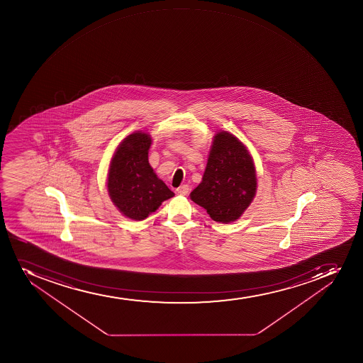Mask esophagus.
I'll return each mask as SVG.
<instances>
[{
  "label": "esophagus",
  "instance_id": "34e87169",
  "mask_svg": "<svg viewBox=\"0 0 363 363\" xmlns=\"http://www.w3.org/2000/svg\"><path fill=\"white\" fill-rule=\"evenodd\" d=\"M176 191H177V194L179 195H187L188 193H189V187H188L187 184H182L181 187L176 189Z\"/></svg>",
  "mask_w": 363,
  "mask_h": 363
}]
</instances>
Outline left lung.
Wrapping results in <instances>:
<instances>
[{"label":"left lung","instance_id":"8db88e82","mask_svg":"<svg viewBox=\"0 0 363 363\" xmlns=\"http://www.w3.org/2000/svg\"><path fill=\"white\" fill-rule=\"evenodd\" d=\"M255 165L247 149L230 133H216L201 184L191 193L216 223L240 218L255 198Z\"/></svg>","mask_w":363,"mask_h":363}]
</instances>
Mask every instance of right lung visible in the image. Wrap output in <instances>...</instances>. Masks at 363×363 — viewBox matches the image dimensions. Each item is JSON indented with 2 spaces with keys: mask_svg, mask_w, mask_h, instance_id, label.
Masks as SVG:
<instances>
[{
  "mask_svg": "<svg viewBox=\"0 0 363 363\" xmlns=\"http://www.w3.org/2000/svg\"><path fill=\"white\" fill-rule=\"evenodd\" d=\"M150 144L147 133H131L116 150L110 164L108 194L117 208L130 219H145L162 202L174 196L149 164Z\"/></svg>",
  "mask_w": 363,
  "mask_h": 363,
  "instance_id": "1",
  "label": "right lung"
}]
</instances>
